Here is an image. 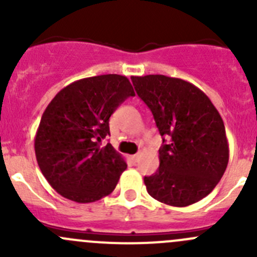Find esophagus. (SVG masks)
<instances>
[{"label":"esophagus","mask_w":257,"mask_h":257,"mask_svg":"<svg viewBox=\"0 0 257 257\" xmlns=\"http://www.w3.org/2000/svg\"><path fill=\"white\" fill-rule=\"evenodd\" d=\"M139 158H141V154H134L133 155V157H132V159H133L134 160V162H138V160H139Z\"/></svg>","instance_id":"34e87169"}]
</instances>
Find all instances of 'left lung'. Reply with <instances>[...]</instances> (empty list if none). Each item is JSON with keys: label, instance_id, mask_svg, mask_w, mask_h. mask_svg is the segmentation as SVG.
<instances>
[{"label": "left lung", "instance_id": "obj_1", "mask_svg": "<svg viewBox=\"0 0 257 257\" xmlns=\"http://www.w3.org/2000/svg\"><path fill=\"white\" fill-rule=\"evenodd\" d=\"M136 92L152 110L159 133V168L144 178L152 198L170 206L191 205L209 195L229 163L224 121L208 95L180 78L132 77Z\"/></svg>", "mask_w": 257, "mask_h": 257}]
</instances>
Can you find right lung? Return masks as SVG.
I'll list each match as a JSON object with an SVG mask.
<instances>
[{
	"label": "right lung",
	"instance_id": "right-lung-1",
	"mask_svg": "<svg viewBox=\"0 0 257 257\" xmlns=\"http://www.w3.org/2000/svg\"><path fill=\"white\" fill-rule=\"evenodd\" d=\"M133 95L126 77L103 74L71 83L47 105L36 133V158L63 198L93 203L114 190L126 163L112 145L100 143L110 134V115Z\"/></svg>",
	"mask_w": 257,
	"mask_h": 257
}]
</instances>
